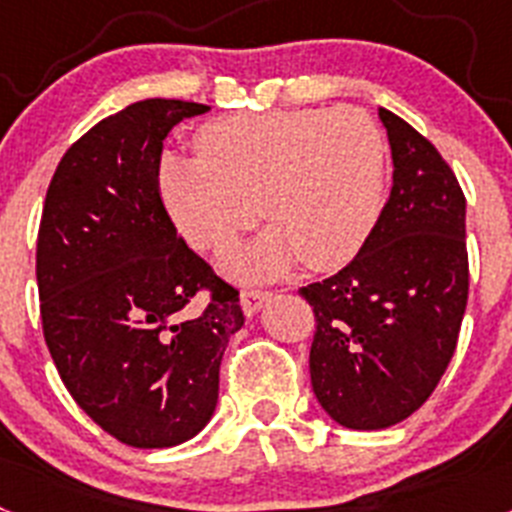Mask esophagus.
<instances>
[{
    "instance_id": "34e87169",
    "label": "esophagus",
    "mask_w": 512,
    "mask_h": 512,
    "mask_svg": "<svg viewBox=\"0 0 512 512\" xmlns=\"http://www.w3.org/2000/svg\"><path fill=\"white\" fill-rule=\"evenodd\" d=\"M266 300H269V292H261V289H243L241 292V307L248 318H251V315H256V312L264 307Z\"/></svg>"
}]
</instances>
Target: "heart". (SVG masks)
Wrapping results in <instances>:
<instances>
[{
  "label": "heart",
  "instance_id": "b5f03b06",
  "mask_svg": "<svg viewBox=\"0 0 512 512\" xmlns=\"http://www.w3.org/2000/svg\"><path fill=\"white\" fill-rule=\"evenodd\" d=\"M200 158L166 153L158 192L179 233L220 251L256 220L269 233L223 256L243 279H274L302 259L333 271L369 241L384 207L387 143L361 110L238 112L197 133Z\"/></svg>",
  "mask_w": 512,
  "mask_h": 512
}]
</instances>
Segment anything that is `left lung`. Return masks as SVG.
I'll return each instance as SVG.
<instances>
[{"label":"left lung","instance_id":"8db88e82","mask_svg":"<svg viewBox=\"0 0 512 512\" xmlns=\"http://www.w3.org/2000/svg\"><path fill=\"white\" fill-rule=\"evenodd\" d=\"M392 192L369 241L300 295L315 310L312 392L343 428L400 423L436 390L467 310V200L454 171L408 122L379 107Z\"/></svg>","mask_w":512,"mask_h":512}]
</instances>
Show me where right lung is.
Listing matches in <instances>:
<instances>
[{
  "label": "right lung",
  "mask_w": 512,
  "mask_h": 512,
  "mask_svg": "<svg viewBox=\"0 0 512 512\" xmlns=\"http://www.w3.org/2000/svg\"><path fill=\"white\" fill-rule=\"evenodd\" d=\"M207 104L143 99L81 135L45 194L35 277L66 390L135 449L189 441L212 418L238 292L176 235L158 192L164 138ZM211 292L202 311L186 305Z\"/></svg>",
  "instance_id": "right-lung-1"
}]
</instances>
